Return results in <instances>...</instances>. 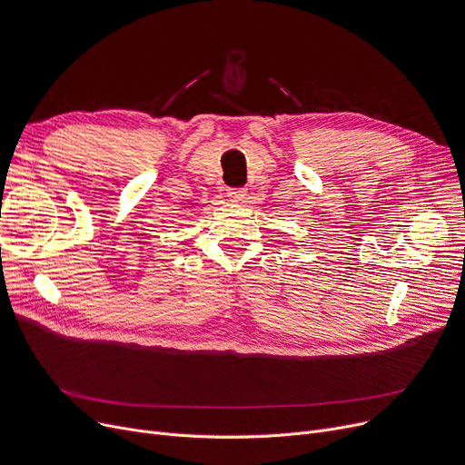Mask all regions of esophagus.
Segmentation results:
<instances>
[{
    "instance_id": "obj_1",
    "label": "esophagus",
    "mask_w": 465,
    "mask_h": 465,
    "mask_svg": "<svg viewBox=\"0 0 465 465\" xmlns=\"http://www.w3.org/2000/svg\"><path fill=\"white\" fill-rule=\"evenodd\" d=\"M228 195L232 202H242L247 195V190L245 188H228Z\"/></svg>"
}]
</instances>
